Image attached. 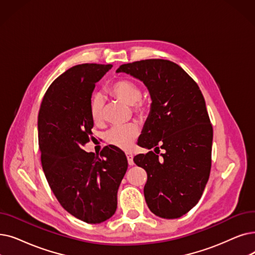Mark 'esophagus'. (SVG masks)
I'll return each mask as SVG.
<instances>
[{"instance_id":"obj_1","label":"esophagus","mask_w":255,"mask_h":255,"mask_svg":"<svg viewBox=\"0 0 255 255\" xmlns=\"http://www.w3.org/2000/svg\"><path fill=\"white\" fill-rule=\"evenodd\" d=\"M126 156H127V160H128L129 165H133L134 164V162H133V155H132L131 153H127Z\"/></svg>"}]
</instances>
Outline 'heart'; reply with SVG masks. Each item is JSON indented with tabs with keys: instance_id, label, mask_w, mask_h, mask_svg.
<instances>
[{
	"instance_id": "obj_1",
	"label": "heart",
	"mask_w": 255,
	"mask_h": 255,
	"mask_svg": "<svg viewBox=\"0 0 255 255\" xmlns=\"http://www.w3.org/2000/svg\"><path fill=\"white\" fill-rule=\"evenodd\" d=\"M108 92L121 102L133 107V112L137 116H143L147 112L146 104L141 99L140 86L132 80L121 79L109 86ZM104 98L101 94H95L91 99L90 114L95 124L101 123L103 120ZM138 136V128L131 124L125 127H114L106 133V141L114 147L122 150H127L132 142Z\"/></svg>"
}]
</instances>
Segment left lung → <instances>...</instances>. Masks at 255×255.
<instances>
[{"mask_svg": "<svg viewBox=\"0 0 255 255\" xmlns=\"http://www.w3.org/2000/svg\"><path fill=\"white\" fill-rule=\"evenodd\" d=\"M117 73L140 80L151 97L137 145L164 150L161 159L153 151L133 158L148 175L143 187L147 205L157 217L180 218L200 200L212 165L213 126L203 95L185 71L170 60L122 64Z\"/></svg>", "mask_w": 255, "mask_h": 255, "instance_id": "8db88e82", "label": "left lung"}]
</instances>
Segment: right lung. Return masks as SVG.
<instances>
[{
	"instance_id": "add662e5",
	"label": "right lung",
	"mask_w": 255,
	"mask_h": 255,
	"mask_svg": "<svg viewBox=\"0 0 255 255\" xmlns=\"http://www.w3.org/2000/svg\"><path fill=\"white\" fill-rule=\"evenodd\" d=\"M112 68L84 63L65 71L48 88L38 113V145L48 183L66 212L90 224L115 215L128 168L125 153L115 147L106 146L100 156L82 149L93 135L95 85Z\"/></svg>"
}]
</instances>
